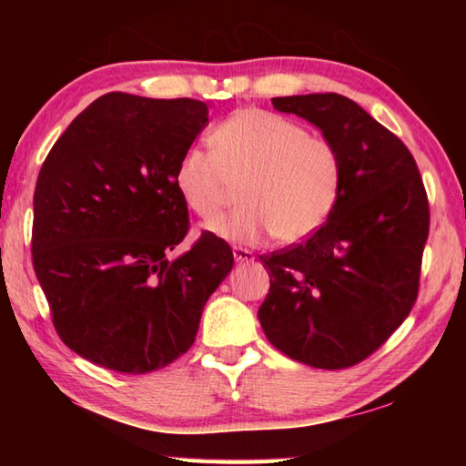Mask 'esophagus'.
<instances>
[{"instance_id":"1","label":"esophagus","mask_w":466,"mask_h":466,"mask_svg":"<svg viewBox=\"0 0 466 466\" xmlns=\"http://www.w3.org/2000/svg\"><path fill=\"white\" fill-rule=\"evenodd\" d=\"M234 258H236V263H250V261H255V255H252V250H248V248L234 247Z\"/></svg>"}]
</instances>
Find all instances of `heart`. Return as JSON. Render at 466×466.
I'll return each mask as SVG.
<instances>
[{
  "label": "heart",
  "instance_id": "heart-1",
  "mask_svg": "<svg viewBox=\"0 0 466 466\" xmlns=\"http://www.w3.org/2000/svg\"><path fill=\"white\" fill-rule=\"evenodd\" d=\"M209 148L187 147L175 168L180 199L214 219L240 185L238 209L208 230L228 242L283 244L309 238L327 222L343 191V157L327 137L261 108L236 110L209 133Z\"/></svg>",
  "mask_w": 466,
  "mask_h": 466
}]
</instances>
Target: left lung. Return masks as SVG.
<instances>
[{
	"instance_id": "1",
	"label": "left lung",
	"mask_w": 466,
	"mask_h": 466,
	"mask_svg": "<svg viewBox=\"0 0 466 466\" xmlns=\"http://www.w3.org/2000/svg\"><path fill=\"white\" fill-rule=\"evenodd\" d=\"M302 116L343 157V191L309 238L261 257L269 294L258 309L267 339L322 370L360 364L411 312L420 291L430 205L415 157L341 94L273 98Z\"/></svg>"
}]
</instances>
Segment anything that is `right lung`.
Instances as JSON below:
<instances>
[{
    "label": "right lung",
    "instance_id": "obj_1",
    "mask_svg": "<svg viewBox=\"0 0 466 466\" xmlns=\"http://www.w3.org/2000/svg\"><path fill=\"white\" fill-rule=\"evenodd\" d=\"M208 105L110 92L76 116L35 188L33 265L61 341L92 364L147 374L188 351L203 306L232 271L230 244L203 232L175 261L188 209L178 157Z\"/></svg>",
    "mask_w": 466,
    "mask_h": 466
}]
</instances>
